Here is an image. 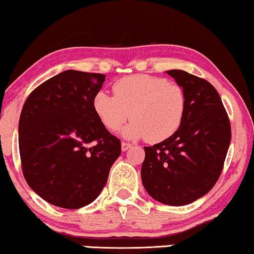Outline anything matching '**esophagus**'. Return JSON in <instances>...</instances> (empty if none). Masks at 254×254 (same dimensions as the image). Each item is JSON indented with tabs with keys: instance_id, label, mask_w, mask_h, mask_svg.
Returning <instances> with one entry per match:
<instances>
[{
	"instance_id": "1",
	"label": "esophagus",
	"mask_w": 254,
	"mask_h": 254,
	"mask_svg": "<svg viewBox=\"0 0 254 254\" xmlns=\"http://www.w3.org/2000/svg\"><path fill=\"white\" fill-rule=\"evenodd\" d=\"M131 146H132V145H131L130 143L122 142V150H123V151H127V149H130V148H131Z\"/></svg>"
}]
</instances>
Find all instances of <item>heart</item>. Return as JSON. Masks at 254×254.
Segmentation results:
<instances>
[{
    "mask_svg": "<svg viewBox=\"0 0 254 254\" xmlns=\"http://www.w3.org/2000/svg\"><path fill=\"white\" fill-rule=\"evenodd\" d=\"M115 97L99 91L93 97V110L104 127L117 131L131 117L123 130L130 139L145 137L160 143L181 127L186 112V93L175 82L164 78L137 74L115 82Z\"/></svg>",
    "mask_w": 254,
    "mask_h": 254,
    "instance_id": "obj_1",
    "label": "heart"
}]
</instances>
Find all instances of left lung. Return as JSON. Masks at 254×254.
Returning <instances> with one entry per match:
<instances>
[{
	"label": "left lung",
	"instance_id": "8db88e82",
	"mask_svg": "<svg viewBox=\"0 0 254 254\" xmlns=\"http://www.w3.org/2000/svg\"><path fill=\"white\" fill-rule=\"evenodd\" d=\"M167 73L185 91V117L172 137L144 146L140 176L152 198L183 206L206 195L219 180L231 142V124L210 82L181 69Z\"/></svg>",
	"mask_w": 254,
	"mask_h": 254
}]
</instances>
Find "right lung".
Listing matches in <instances>:
<instances>
[{"mask_svg":"<svg viewBox=\"0 0 254 254\" xmlns=\"http://www.w3.org/2000/svg\"><path fill=\"white\" fill-rule=\"evenodd\" d=\"M105 77L67 69L42 82L23 104V176L48 203L78 209L92 202L121 155V140L106 130L92 105Z\"/></svg>","mask_w":254,"mask_h":254,"instance_id":"obj_1","label":"right lung"}]
</instances>
